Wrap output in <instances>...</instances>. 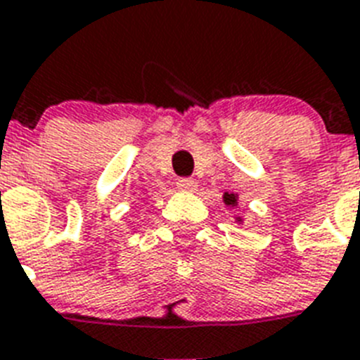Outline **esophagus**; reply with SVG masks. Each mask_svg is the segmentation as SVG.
Listing matches in <instances>:
<instances>
[{
  "instance_id": "1",
  "label": "esophagus",
  "mask_w": 360,
  "mask_h": 360,
  "mask_svg": "<svg viewBox=\"0 0 360 360\" xmlns=\"http://www.w3.org/2000/svg\"><path fill=\"white\" fill-rule=\"evenodd\" d=\"M195 186H198V183L194 179H188V177H181L177 181V188L183 190V192H194Z\"/></svg>"
}]
</instances>
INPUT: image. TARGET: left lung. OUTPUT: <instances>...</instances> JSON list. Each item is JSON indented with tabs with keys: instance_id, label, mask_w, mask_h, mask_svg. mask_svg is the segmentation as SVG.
Masks as SVG:
<instances>
[{
	"instance_id": "obj_1",
	"label": "left lung",
	"mask_w": 360,
	"mask_h": 360,
	"mask_svg": "<svg viewBox=\"0 0 360 360\" xmlns=\"http://www.w3.org/2000/svg\"><path fill=\"white\" fill-rule=\"evenodd\" d=\"M224 203H226V205H231V207H236V203H238V195L226 192V194H224ZM236 221L240 224L242 218H236Z\"/></svg>"
}]
</instances>
